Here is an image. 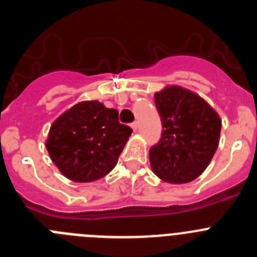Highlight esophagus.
<instances>
[{"instance_id":"1","label":"esophagus","mask_w":257,"mask_h":257,"mask_svg":"<svg viewBox=\"0 0 257 257\" xmlns=\"http://www.w3.org/2000/svg\"><path fill=\"white\" fill-rule=\"evenodd\" d=\"M131 127H133L134 131H138V127H139V124H138V122H133V123H131Z\"/></svg>"}]
</instances>
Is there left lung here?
Instances as JSON below:
<instances>
[{
    "label": "left lung",
    "mask_w": 257,
    "mask_h": 257,
    "mask_svg": "<svg viewBox=\"0 0 257 257\" xmlns=\"http://www.w3.org/2000/svg\"><path fill=\"white\" fill-rule=\"evenodd\" d=\"M154 103L163 130L160 142L149 151L152 170L166 183H189L212 160L221 119L201 96L179 86L156 92Z\"/></svg>",
    "instance_id": "8db88e82"
}]
</instances>
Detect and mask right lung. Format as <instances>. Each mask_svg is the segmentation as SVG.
<instances>
[{"mask_svg": "<svg viewBox=\"0 0 257 257\" xmlns=\"http://www.w3.org/2000/svg\"><path fill=\"white\" fill-rule=\"evenodd\" d=\"M131 133L118 121L117 109L97 100L82 101L54 121L46 148L65 178L90 183L114 169Z\"/></svg>", "mask_w": 257, "mask_h": 257, "instance_id": "obj_1", "label": "right lung"}]
</instances>
